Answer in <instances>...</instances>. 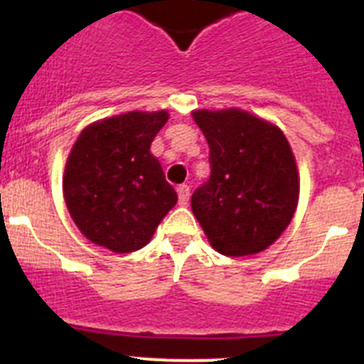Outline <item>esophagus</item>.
<instances>
[{
  "mask_svg": "<svg viewBox=\"0 0 364 364\" xmlns=\"http://www.w3.org/2000/svg\"><path fill=\"white\" fill-rule=\"evenodd\" d=\"M176 191H178V204L180 205H188V202H189V186L188 184L178 186V189H176Z\"/></svg>",
  "mask_w": 364,
  "mask_h": 364,
  "instance_id": "1",
  "label": "esophagus"
}]
</instances>
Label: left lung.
Here are the masks:
<instances>
[{
    "mask_svg": "<svg viewBox=\"0 0 364 364\" xmlns=\"http://www.w3.org/2000/svg\"><path fill=\"white\" fill-rule=\"evenodd\" d=\"M210 146L211 176L193 193L191 210L215 252H264L290 226L299 202L294 151L277 125L230 107L193 111Z\"/></svg>",
    "mask_w": 364,
    "mask_h": 364,
    "instance_id": "obj_1",
    "label": "left lung"
}]
</instances>
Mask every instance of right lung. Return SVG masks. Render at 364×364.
Here are the masks:
<instances>
[{
    "label": "right lung",
    "instance_id": "1",
    "mask_svg": "<svg viewBox=\"0 0 364 364\" xmlns=\"http://www.w3.org/2000/svg\"><path fill=\"white\" fill-rule=\"evenodd\" d=\"M167 111H129L92 122L65 162L63 198L92 244L112 253L146 246L178 197L151 153Z\"/></svg>",
    "mask_w": 364,
    "mask_h": 364
}]
</instances>
